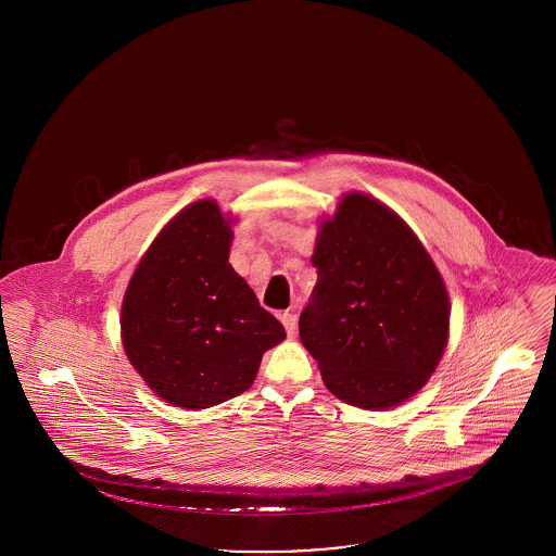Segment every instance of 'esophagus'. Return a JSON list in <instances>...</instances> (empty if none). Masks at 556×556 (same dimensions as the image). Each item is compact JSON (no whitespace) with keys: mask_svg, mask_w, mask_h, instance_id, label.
Here are the masks:
<instances>
[{"mask_svg":"<svg viewBox=\"0 0 556 556\" xmlns=\"http://www.w3.org/2000/svg\"><path fill=\"white\" fill-rule=\"evenodd\" d=\"M281 323H283L288 336L293 338V336H295V329H298V318H295V315H293V313H283V315H281Z\"/></svg>","mask_w":556,"mask_h":556,"instance_id":"obj_1","label":"esophagus"}]
</instances>
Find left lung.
<instances>
[{
    "label": "left lung",
    "instance_id": "8db88e82",
    "mask_svg": "<svg viewBox=\"0 0 556 556\" xmlns=\"http://www.w3.org/2000/svg\"><path fill=\"white\" fill-rule=\"evenodd\" d=\"M317 286L300 340L327 390L361 408L415 396L448 344L442 275L410 227L367 193H345L320 223Z\"/></svg>",
    "mask_w": 556,
    "mask_h": 556
}]
</instances>
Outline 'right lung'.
<instances>
[{"mask_svg": "<svg viewBox=\"0 0 556 556\" xmlns=\"http://www.w3.org/2000/svg\"><path fill=\"white\" fill-rule=\"evenodd\" d=\"M231 239L214 200L193 202L152 241L125 291L121 333L132 367L187 410L245 392L266 350L286 340L229 265Z\"/></svg>", "mask_w": 556, "mask_h": 556, "instance_id": "obj_1", "label": "right lung"}]
</instances>
